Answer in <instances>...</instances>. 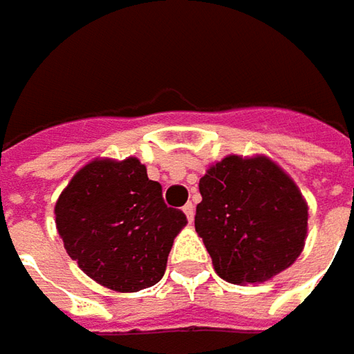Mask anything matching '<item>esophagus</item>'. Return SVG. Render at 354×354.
I'll return each mask as SVG.
<instances>
[{"instance_id": "esophagus-1", "label": "esophagus", "mask_w": 354, "mask_h": 354, "mask_svg": "<svg viewBox=\"0 0 354 354\" xmlns=\"http://www.w3.org/2000/svg\"><path fill=\"white\" fill-rule=\"evenodd\" d=\"M184 214H186V218H188V220L192 222L194 216H196V206H194L192 202H188V204L184 206Z\"/></svg>"}]
</instances>
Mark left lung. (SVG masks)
<instances>
[{"instance_id": "1", "label": "left lung", "mask_w": 354, "mask_h": 354, "mask_svg": "<svg viewBox=\"0 0 354 354\" xmlns=\"http://www.w3.org/2000/svg\"><path fill=\"white\" fill-rule=\"evenodd\" d=\"M200 194L194 225L222 279L261 283L299 257L307 204L271 160L225 156L200 178Z\"/></svg>"}]
</instances>
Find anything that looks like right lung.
Instances as JSON below:
<instances>
[{
    "label": "right lung",
    "instance_id": "right-lung-1",
    "mask_svg": "<svg viewBox=\"0 0 354 354\" xmlns=\"http://www.w3.org/2000/svg\"><path fill=\"white\" fill-rule=\"evenodd\" d=\"M57 232L91 279L120 293L158 283L182 209L168 207L162 186L136 160H95L81 168L55 206Z\"/></svg>",
    "mask_w": 354,
    "mask_h": 354
}]
</instances>
